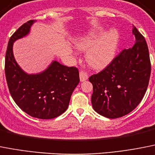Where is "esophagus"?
Instances as JSON below:
<instances>
[{"instance_id": "obj_1", "label": "esophagus", "mask_w": 155, "mask_h": 155, "mask_svg": "<svg viewBox=\"0 0 155 155\" xmlns=\"http://www.w3.org/2000/svg\"><path fill=\"white\" fill-rule=\"evenodd\" d=\"M79 79H80L81 82L86 81L88 79V75H87L85 71H80V72H79Z\"/></svg>"}]
</instances>
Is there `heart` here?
Returning <instances> with one entry per match:
<instances>
[{
    "label": "heart",
    "instance_id": "b5f03b06",
    "mask_svg": "<svg viewBox=\"0 0 155 155\" xmlns=\"http://www.w3.org/2000/svg\"><path fill=\"white\" fill-rule=\"evenodd\" d=\"M119 44V33L115 29L104 32L103 27L93 29L74 40L79 51H87L86 60L97 69L107 66L115 58Z\"/></svg>",
    "mask_w": 155,
    "mask_h": 155
}]
</instances>
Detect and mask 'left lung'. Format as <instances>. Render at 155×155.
Listing matches in <instances>:
<instances>
[{
    "instance_id": "1",
    "label": "left lung",
    "mask_w": 155,
    "mask_h": 155,
    "mask_svg": "<svg viewBox=\"0 0 155 155\" xmlns=\"http://www.w3.org/2000/svg\"><path fill=\"white\" fill-rule=\"evenodd\" d=\"M134 47L125 49L107 67L89 80L93 84L94 110L108 118L124 116L140 103L150 76L148 48L142 34L134 26Z\"/></svg>"
}]
</instances>
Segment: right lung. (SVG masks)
Instances as JSON below:
<instances>
[{
	"label": "right lung",
	"instance_id": "add662e5",
	"mask_svg": "<svg viewBox=\"0 0 155 155\" xmlns=\"http://www.w3.org/2000/svg\"><path fill=\"white\" fill-rule=\"evenodd\" d=\"M36 20H29L11 37L5 55V76L9 92L16 104L26 114L41 119L61 115L79 83L78 68L53 61L44 71L28 74L20 68L13 54V44L27 36Z\"/></svg>",
	"mask_w": 155,
	"mask_h": 155
}]
</instances>
